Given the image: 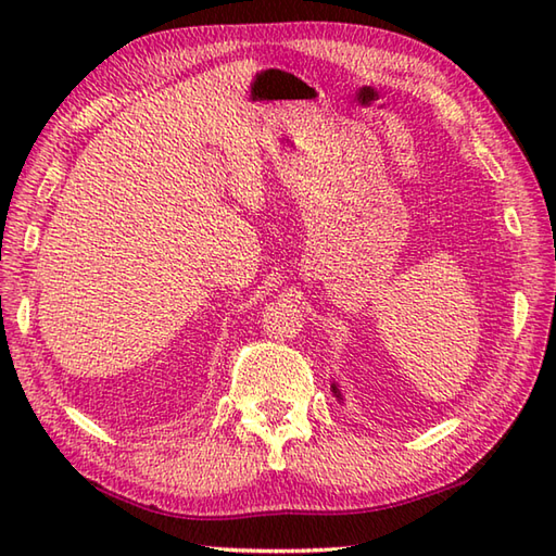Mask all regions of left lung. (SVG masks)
<instances>
[{"label":"left lung","instance_id":"left-lung-1","mask_svg":"<svg viewBox=\"0 0 556 556\" xmlns=\"http://www.w3.org/2000/svg\"><path fill=\"white\" fill-rule=\"evenodd\" d=\"M332 389H334V394L341 399V394H339V389H337V384H332Z\"/></svg>","mask_w":556,"mask_h":556}]
</instances>
